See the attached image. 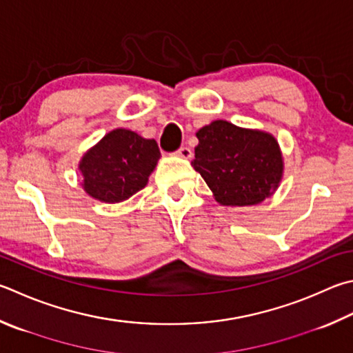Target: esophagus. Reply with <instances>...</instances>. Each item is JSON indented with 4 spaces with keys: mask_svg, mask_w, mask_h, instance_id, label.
Instances as JSON below:
<instances>
[{
    "mask_svg": "<svg viewBox=\"0 0 353 353\" xmlns=\"http://www.w3.org/2000/svg\"><path fill=\"white\" fill-rule=\"evenodd\" d=\"M177 156H181L182 159H190L193 156V152L188 148V146H181V148L177 150Z\"/></svg>",
    "mask_w": 353,
    "mask_h": 353,
    "instance_id": "34e87169",
    "label": "esophagus"
}]
</instances>
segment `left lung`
I'll return each mask as SVG.
<instances>
[{"instance_id":"left-lung-1","label":"left lung","mask_w":353,"mask_h":353,"mask_svg":"<svg viewBox=\"0 0 353 353\" xmlns=\"http://www.w3.org/2000/svg\"><path fill=\"white\" fill-rule=\"evenodd\" d=\"M196 136L199 145L191 165L219 203L254 205L278 188L283 157L270 134L216 120L201 128Z\"/></svg>"}]
</instances>
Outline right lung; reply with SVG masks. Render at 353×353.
<instances>
[{"label":"right lung","mask_w":353,"mask_h":353,"mask_svg":"<svg viewBox=\"0 0 353 353\" xmlns=\"http://www.w3.org/2000/svg\"><path fill=\"white\" fill-rule=\"evenodd\" d=\"M160 157L156 140L130 130H114L83 156L85 191L101 202L115 203L143 190Z\"/></svg>","instance_id":"right-lung-1"}]
</instances>
